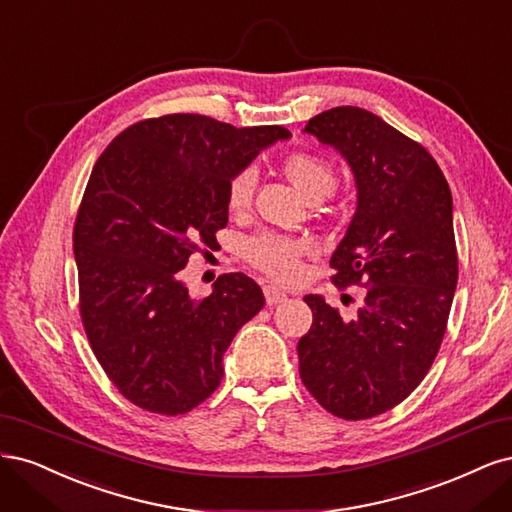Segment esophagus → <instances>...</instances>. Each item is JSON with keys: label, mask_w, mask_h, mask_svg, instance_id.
Instances as JSON below:
<instances>
[{"label": "esophagus", "mask_w": 512, "mask_h": 512, "mask_svg": "<svg viewBox=\"0 0 512 512\" xmlns=\"http://www.w3.org/2000/svg\"><path fill=\"white\" fill-rule=\"evenodd\" d=\"M263 295H266L268 306H276V304L287 300V295L280 291L276 285H266V287H263Z\"/></svg>", "instance_id": "34e87169"}]
</instances>
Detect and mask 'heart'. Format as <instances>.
<instances>
[{"mask_svg":"<svg viewBox=\"0 0 512 512\" xmlns=\"http://www.w3.org/2000/svg\"><path fill=\"white\" fill-rule=\"evenodd\" d=\"M285 178L302 193L308 202L325 200L338 185V172L334 163L323 155L310 151H293L280 161ZM255 176L251 170H240L227 183L225 204L232 214H242L251 206ZM315 253V244L300 236L259 234L244 246V255L257 270L280 283H291L300 276L302 259Z\"/></svg>","mask_w":512,"mask_h":512,"instance_id":"heart-1","label":"heart"}]
</instances>
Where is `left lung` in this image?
<instances>
[{"label": "left lung", "instance_id": "obj_1", "mask_svg": "<svg viewBox=\"0 0 512 512\" xmlns=\"http://www.w3.org/2000/svg\"><path fill=\"white\" fill-rule=\"evenodd\" d=\"M306 131L355 174L357 210L329 266L338 289L366 295L353 321L306 295L300 378L334 417L361 421L404 402L438 355L457 285L453 197L436 159L364 108L325 110Z\"/></svg>", "mask_w": 512, "mask_h": 512}]
</instances>
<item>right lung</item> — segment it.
<instances>
[{"label":"right lung","instance_id":"obj_1","mask_svg":"<svg viewBox=\"0 0 512 512\" xmlns=\"http://www.w3.org/2000/svg\"><path fill=\"white\" fill-rule=\"evenodd\" d=\"M291 134L204 114L129 125L95 161L74 221L78 308L91 349L123 398L185 415L223 378V353L266 304L242 272L193 300L180 280L227 225L225 193L259 148Z\"/></svg>","mask_w":512,"mask_h":512}]
</instances>
